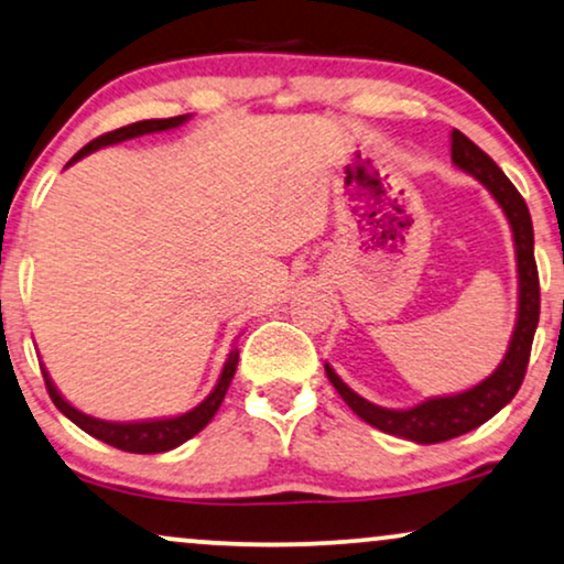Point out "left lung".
<instances>
[{
    "instance_id": "obj_1",
    "label": "left lung",
    "mask_w": 564,
    "mask_h": 564,
    "mask_svg": "<svg viewBox=\"0 0 564 564\" xmlns=\"http://www.w3.org/2000/svg\"><path fill=\"white\" fill-rule=\"evenodd\" d=\"M451 158L453 163L464 167L466 173H471L474 178L489 188V194L495 196L497 204L506 212L510 228H513L518 259V321L506 360L500 362V368L492 376L481 380L474 389L456 393V397L427 399L412 409H383L370 404V401L357 397L345 380L336 376L332 365H326L328 380H332L339 397L347 401L349 409L360 420L383 430V433L406 437V441L422 445L443 443L469 433V430L485 425L489 416L500 412L508 401H513L525 378V368H529L541 303L536 259H533V225L523 196L510 184L508 175L497 167L495 160L485 150H479L469 137L460 134L458 129H453L451 134Z\"/></svg>"
}]
</instances>
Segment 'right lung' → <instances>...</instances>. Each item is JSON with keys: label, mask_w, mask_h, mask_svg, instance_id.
I'll use <instances>...</instances> for the list:
<instances>
[{"label": "right lung", "mask_w": 564, "mask_h": 564, "mask_svg": "<svg viewBox=\"0 0 564 564\" xmlns=\"http://www.w3.org/2000/svg\"><path fill=\"white\" fill-rule=\"evenodd\" d=\"M186 119L188 116H173V119H148V121L129 123V127L113 129V131H108V134L95 137L90 144H85V148L69 160V165L79 158L90 155L93 150L106 148V144H116V142H123V139H134L142 134H152V131L175 129V127H181ZM236 368H238V349H232V352L228 355V362H225V368H223V376H219V380H217V386L212 389L209 397L204 399L199 406H194L192 412H186L181 416H171V420H150V422H106V420H95V416H87L62 399V393H58L56 386L51 383L46 368H41V372H43V380H46L48 397L56 404L58 412H62L64 416H69V420L75 422L79 430H85L87 435L98 437V441H104L108 445H113V448L127 451V453H165V451L175 448V445L186 443L188 437H194L199 430L209 425V420L215 416L219 404H223L225 393H228V386H230L232 376H236Z\"/></svg>", "instance_id": "right-lung-1"}]
</instances>
